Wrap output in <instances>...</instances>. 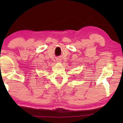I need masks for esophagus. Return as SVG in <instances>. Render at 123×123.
<instances>
[{
	"instance_id": "34e87169",
	"label": "esophagus",
	"mask_w": 123,
	"mask_h": 123,
	"mask_svg": "<svg viewBox=\"0 0 123 123\" xmlns=\"http://www.w3.org/2000/svg\"><path fill=\"white\" fill-rule=\"evenodd\" d=\"M56 62H58V63H61L62 62V59L60 58H58L56 59Z\"/></svg>"
}]
</instances>
